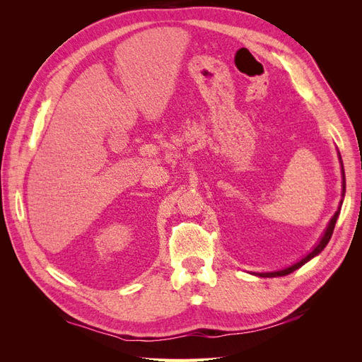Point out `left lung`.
I'll use <instances>...</instances> for the list:
<instances>
[{"instance_id": "1", "label": "left lung", "mask_w": 362, "mask_h": 362, "mask_svg": "<svg viewBox=\"0 0 362 362\" xmlns=\"http://www.w3.org/2000/svg\"><path fill=\"white\" fill-rule=\"evenodd\" d=\"M339 160H341V157H339ZM341 172H343V196H344V193H346V177H344V169H343V163H341ZM341 204H343V201L339 202V206H338V210L335 211V214H334V217L331 218V222H329V225L326 226V229H325V233H323V235H322V238L319 240V243H317L314 247H313V250L310 252L308 255H305L302 259H299L298 262H294V264H291V266H288V267H286V269H282V270H276V272H266V273H254V275H257V276H261V278H276V276H286V275H290L291 272H294V270H298L299 267H302L305 262H308L310 259H313L314 257H317L320 254V252L326 247V245L329 243V240H331V237H332V233H334V228H335V223H337V218H338V216H339V210H341Z\"/></svg>"}]
</instances>
